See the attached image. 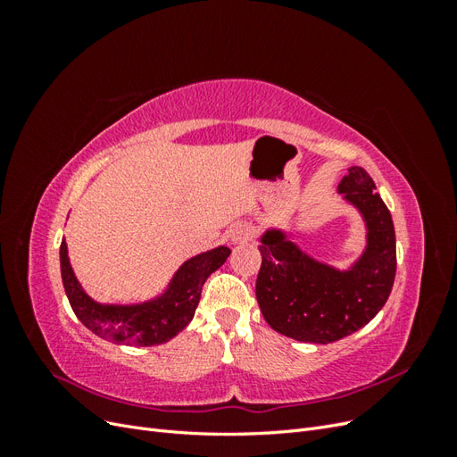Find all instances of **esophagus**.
Segmentation results:
<instances>
[{
	"instance_id": "obj_1",
	"label": "esophagus",
	"mask_w": 457,
	"mask_h": 457,
	"mask_svg": "<svg viewBox=\"0 0 457 457\" xmlns=\"http://www.w3.org/2000/svg\"><path fill=\"white\" fill-rule=\"evenodd\" d=\"M252 237H253V228L250 225H245V223H240L230 230L232 244H244V242L250 240Z\"/></svg>"
}]
</instances>
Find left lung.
<instances>
[{"mask_svg":"<svg viewBox=\"0 0 457 457\" xmlns=\"http://www.w3.org/2000/svg\"><path fill=\"white\" fill-rule=\"evenodd\" d=\"M337 192L361 213L366 227L364 252L349 269L314 259L282 228H267L261 237L255 295L269 326L286 337L320 345L339 341L364 328L391 295L395 227L376 183L353 165Z\"/></svg>","mask_w":457,"mask_h":457,"instance_id":"left-lung-1","label":"left lung"}]
</instances>
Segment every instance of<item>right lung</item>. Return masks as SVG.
Segmentation results:
<instances>
[{"label":"right lung","mask_w":457,"mask_h":457,"mask_svg":"<svg viewBox=\"0 0 457 457\" xmlns=\"http://www.w3.org/2000/svg\"><path fill=\"white\" fill-rule=\"evenodd\" d=\"M228 255V247L219 245L187 259L163 294L133 305H112L91 299L72 270L64 238L61 242V276L74 314L95 336L116 345L152 347L173 339L188 326L200 303L204 282Z\"/></svg>","instance_id":"right-lung-1"}]
</instances>
